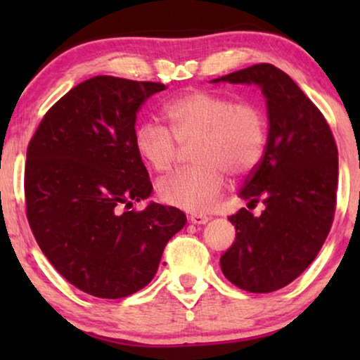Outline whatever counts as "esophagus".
Returning a JSON list of instances; mask_svg holds the SVG:
<instances>
[{
  "label": "esophagus",
  "instance_id": "obj_1",
  "mask_svg": "<svg viewBox=\"0 0 360 360\" xmlns=\"http://www.w3.org/2000/svg\"><path fill=\"white\" fill-rule=\"evenodd\" d=\"M188 219L191 224H206L210 221V218L206 214H191Z\"/></svg>",
  "mask_w": 360,
  "mask_h": 360
}]
</instances>
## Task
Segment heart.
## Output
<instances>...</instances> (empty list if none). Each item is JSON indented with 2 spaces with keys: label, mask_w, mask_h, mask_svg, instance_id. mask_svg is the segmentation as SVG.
<instances>
[{
  "label": "heart",
  "mask_w": 360,
  "mask_h": 360,
  "mask_svg": "<svg viewBox=\"0 0 360 360\" xmlns=\"http://www.w3.org/2000/svg\"><path fill=\"white\" fill-rule=\"evenodd\" d=\"M170 129L146 121L136 129L139 155L157 172H169L191 147L196 165L181 169L159 184L162 201L190 213L214 206L226 188V174L245 176L259 165L267 144V117L254 101H233L208 90H191L164 108Z\"/></svg>",
  "instance_id": "heart-1"
}]
</instances>
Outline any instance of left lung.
Here are the masks:
<instances>
[{
    "mask_svg": "<svg viewBox=\"0 0 360 360\" xmlns=\"http://www.w3.org/2000/svg\"><path fill=\"white\" fill-rule=\"evenodd\" d=\"M216 82L255 83L267 100L269 137L240 198L264 203L259 216H229L236 240L221 270L236 287L270 293L302 275L316 257L336 211L338 147L323 112L272 63L243 68Z\"/></svg>",
    "mask_w": 360,
    "mask_h": 360,
    "instance_id": "8db88e82",
    "label": "left lung"
}]
</instances>
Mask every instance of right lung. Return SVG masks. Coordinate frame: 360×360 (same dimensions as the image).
Returning <instances> with one entry per match:
<instances>
[{"instance_id": "right-lung-1", "label": "right lung", "mask_w": 360, "mask_h": 360, "mask_svg": "<svg viewBox=\"0 0 360 360\" xmlns=\"http://www.w3.org/2000/svg\"><path fill=\"white\" fill-rule=\"evenodd\" d=\"M164 83L98 75L73 86L42 117L27 146L26 216L44 255L78 290L124 298L154 278L186 216L150 203L134 144L137 111Z\"/></svg>"}]
</instances>
